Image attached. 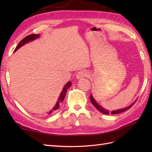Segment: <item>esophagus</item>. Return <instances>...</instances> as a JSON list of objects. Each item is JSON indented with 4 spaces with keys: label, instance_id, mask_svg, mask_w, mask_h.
<instances>
[{
    "label": "esophagus",
    "instance_id": "34e87169",
    "mask_svg": "<svg viewBox=\"0 0 152 152\" xmlns=\"http://www.w3.org/2000/svg\"><path fill=\"white\" fill-rule=\"evenodd\" d=\"M88 76V73L86 70H81L76 74V78L77 79H82L85 77Z\"/></svg>",
    "mask_w": 152,
    "mask_h": 152
}]
</instances>
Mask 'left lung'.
<instances>
[{
    "instance_id": "8db88e82",
    "label": "left lung",
    "mask_w": 152,
    "mask_h": 152,
    "mask_svg": "<svg viewBox=\"0 0 152 152\" xmlns=\"http://www.w3.org/2000/svg\"><path fill=\"white\" fill-rule=\"evenodd\" d=\"M90 101H91V102L92 104H93V106H94L95 107L96 109H97L99 112H101V113H103V114H109V111L107 110H106V109L103 108L102 107V106H100V105L98 104V103L95 101V100L94 99H93L92 94H91V95H90ZM134 103H133V104H131L130 106H129L128 107H127V108H123V109H119V110H117L112 111V112H111V114H119V113H121V112H125V111H126V110H127L128 109H129L131 107H132V106H133V105L134 104Z\"/></svg>"
}]
</instances>
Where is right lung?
<instances>
[{"mask_svg":"<svg viewBox=\"0 0 152 152\" xmlns=\"http://www.w3.org/2000/svg\"><path fill=\"white\" fill-rule=\"evenodd\" d=\"M39 37H40V34H30V35H28V36H27L26 37H25L23 39H22L20 42L18 44L17 47L15 48V49L14 50V52H15V51H17L19 48H21L22 46H23L24 44L29 42H31V41H33L35 39H37V38H39ZM71 85H72V83H71V82L70 81V82H68L65 86H64V88L63 89V91H61V95H59V99H58V101L56 103V104L55 105V106L53 108L52 110H51L50 112H49V114H51V112H52L56 111L57 109L59 108L60 104L63 102V101H64V97H65L67 89L70 88Z\"/></svg>","mask_w":152,"mask_h":152,"instance_id":"1","label":"right lung"}]
</instances>
